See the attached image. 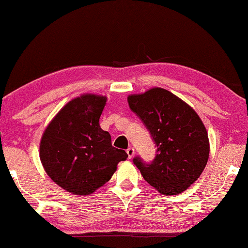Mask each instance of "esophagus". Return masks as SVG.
<instances>
[{
  "label": "esophagus",
  "instance_id": "obj_1",
  "mask_svg": "<svg viewBox=\"0 0 248 248\" xmlns=\"http://www.w3.org/2000/svg\"><path fill=\"white\" fill-rule=\"evenodd\" d=\"M127 154H128L129 158H132L134 156V154H136V151H134L133 148H128L127 149Z\"/></svg>",
  "mask_w": 248,
  "mask_h": 248
}]
</instances>
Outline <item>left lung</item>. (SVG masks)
Listing matches in <instances>:
<instances>
[{"instance_id": "obj_1", "label": "left lung", "mask_w": 248, "mask_h": 248, "mask_svg": "<svg viewBox=\"0 0 248 248\" xmlns=\"http://www.w3.org/2000/svg\"><path fill=\"white\" fill-rule=\"evenodd\" d=\"M128 103L157 146L151 164L140 157L133 163L159 194L185 191L200 177L209 159L210 143L202 120L186 102L161 87L129 95Z\"/></svg>"}]
</instances>
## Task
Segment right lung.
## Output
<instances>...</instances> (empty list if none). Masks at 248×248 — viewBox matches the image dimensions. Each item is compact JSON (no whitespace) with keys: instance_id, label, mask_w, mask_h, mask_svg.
Segmentation results:
<instances>
[{"instance_id":"right-lung-1","label":"right lung","mask_w":248,"mask_h":248,"mask_svg":"<svg viewBox=\"0 0 248 248\" xmlns=\"http://www.w3.org/2000/svg\"><path fill=\"white\" fill-rule=\"evenodd\" d=\"M107 97L83 94L66 103L45 129L39 157L46 173L62 189L87 196L104 186L127 159L111 145L110 134L99 118Z\"/></svg>"}]
</instances>
